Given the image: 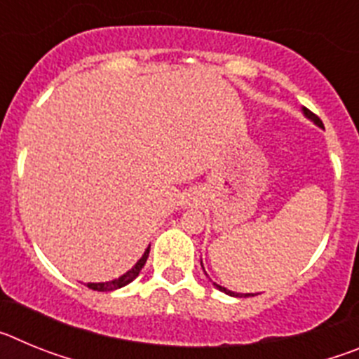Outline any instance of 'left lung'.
Returning <instances> with one entry per match:
<instances>
[{
  "label": "left lung",
  "mask_w": 359,
  "mask_h": 359,
  "mask_svg": "<svg viewBox=\"0 0 359 359\" xmlns=\"http://www.w3.org/2000/svg\"><path fill=\"white\" fill-rule=\"evenodd\" d=\"M302 113H304V116H306V118H309L311 122L316 123L318 128H323L322 120H320L316 115H313V113H311L309 109H306V107H302ZM201 268H203V261H201ZM203 271H205V268H203ZM205 275H207V271H205ZM207 277H208V275H207ZM210 282H212V280H210ZM212 284H214V286L217 287L219 291H223V293L230 294V297H244V298H246V297H253V293H236V291H230V290H226V287L219 286V284H215V282H212Z\"/></svg>",
  "instance_id": "8db88e82"
}]
</instances>
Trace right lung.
I'll use <instances>...</instances> for the list:
<instances>
[{"label": "right lung", "mask_w": 359, "mask_h": 359, "mask_svg": "<svg viewBox=\"0 0 359 359\" xmlns=\"http://www.w3.org/2000/svg\"><path fill=\"white\" fill-rule=\"evenodd\" d=\"M149 250H151V246L145 250L144 255L138 259V262H136V264L133 266L129 271H126L122 277L113 278V280H109V282H88V287H90V290H95V291H115V290H120V287H123V286H128L129 282H133L136 277H138V275H140L142 268H144L145 262H147Z\"/></svg>", "instance_id": "1"}]
</instances>
